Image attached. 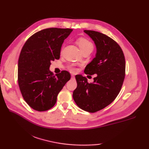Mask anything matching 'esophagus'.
<instances>
[{
	"mask_svg": "<svg viewBox=\"0 0 149 149\" xmlns=\"http://www.w3.org/2000/svg\"><path fill=\"white\" fill-rule=\"evenodd\" d=\"M71 78H72V79H74V78H75V76H74V75H71Z\"/></svg>",
	"mask_w": 149,
	"mask_h": 149,
	"instance_id": "1",
	"label": "esophagus"
}]
</instances>
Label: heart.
Wrapping results in <instances>:
<instances>
[{
  "label": "heart",
  "instance_id": "heart-1",
  "mask_svg": "<svg viewBox=\"0 0 149 149\" xmlns=\"http://www.w3.org/2000/svg\"><path fill=\"white\" fill-rule=\"evenodd\" d=\"M77 42L83 52L84 51H87V50L91 52L93 51L94 49V44L90 40L86 38L82 37L78 38ZM70 70L73 72H75L76 70V68H75L74 67H71Z\"/></svg>",
  "mask_w": 149,
  "mask_h": 149
}]
</instances>
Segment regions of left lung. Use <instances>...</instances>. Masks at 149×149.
Segmentation results:
<instances>
[{"label":"left lung","instance_id":"1","mask_svg":"<svg viewBox=\"0 0 149 149\" xmlns=\"http://www.w3.org/2000/svg\"><path fill=\"white\" fill-rule=\"evenodd\" d=\"M84 31L97 47L95 58L84 72L97 77L89 83L85 77L75 75L77 86L73 98L81 109L95 113L109 105L120 93L125 75V59L121 47L110 37L97 31Z\"/></svg>","mask_w":149,"mask_h":149}]
</instances>
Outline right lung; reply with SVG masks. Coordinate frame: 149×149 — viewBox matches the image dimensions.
I'll list each match as a JSON object with an SVG mask.
<instances>
[{"label": "right lung", "mask_w": 149, "mask_h": 149, "mask_svg": "<svg viewBox=\"0 0 149 149\" xmlns=\"http://www.w3.org/2000/svg\"><path fill=\"white\" fill-rule=\"evenodd\" d=\"M72 29L47 28L34 33L25 43L18 63V83L22 95L31 108L45 111L55 105L57 97L70 74L63 70L54 75L51 61L60 58L65 39Z\"/></svg>", "instance_id": "right-lung-1"}]
</instances>
